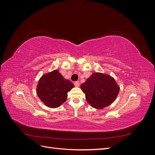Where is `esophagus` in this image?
<instances>
[{"label":"esophagus","instance_id":"esophagus-1","mask_svg":"<svg viewBox=\"0 0 155 155\" xmlns=\"http://www.w3.org/2000/svg\"><path fill=\"white\" fill-rule=\"evenodd\" d=\"M74 85L76 86V87H79V85H80V83H79V81L74 82Z\"/></svg>","mask_w":155,"mask_h":155}]
</instances>
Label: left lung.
<instances>
[{
	"instance_id": "8db88e82",
	"label": "left lung",
	"mask_w": 155,
	"mask_h": 155,
	"mask_svg": "<svg viewBox=\"0 0 155 155\" xmlns=\"http://www.w3.org/2000/svg\"><path fill=\"white\" fill-rule=\"evenodd\" d=\"M81 89L85 94L88 104L98 109L110 105L120 91V87L114 79L102 73H93L81 84Z\"/></svg>"
}]
</instances>
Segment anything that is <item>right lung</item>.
<instances>
[{
    "instance_id": "add662e5",
    "label": "right lung",
    "mask_w": 155,
    "mask_h": 155,
    "mask_svg": "<svg viewBox=\"0 0 155 155\" xmlns=\"http://www.w3.org/2000/svg\"><path fill=\"white\" fill-rule=\"evenodd\" d=\"M74 87L71 81L64 79L58 70H55L40 78L37 94L45 105L57 108L67 100L68 92Z\"/></svg>"
}]
</instances>
